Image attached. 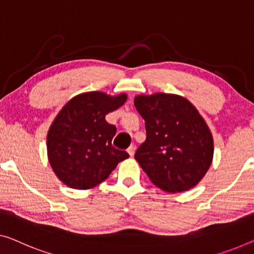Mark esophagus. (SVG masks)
I'll use <instances>...</instances> for the list:
<instances>
[{"mask_svg":"<svg viewBox=\"0 0 254 254\" xmlns=\"http://www.w3.org/2000/svg\"><path fill=\"white\" fill-rule=\"evenodd\" d=\"M127 153H128V155H130L131 157L133 156L134 153H135V147H134V145H131L130 147H128V148H127Z\"/></svg>","mask_w":254,"mask_h":254,"instance_id":"obj_1","label":"esophagus"}]
</instances>
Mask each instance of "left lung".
Instances as JSON below:
<instances>
[{
	"label": "left lung",
	"mask_w": 254,
	"mask_h": 254,
	"mask_svg": "<svg viewBox=\"0 0 254 254\" xmlns=\"http://www.w3.org/2000/svg\"><path fill=\"white\" fill-rule=\"evenodd\" d=\"M147 138L134 158L155 186L168 192L195 187L213 160V138L205 121L186 98L158 92L134 98Z\"/></svg>",
	"instance_id": "obj_1"
}]
</instances>
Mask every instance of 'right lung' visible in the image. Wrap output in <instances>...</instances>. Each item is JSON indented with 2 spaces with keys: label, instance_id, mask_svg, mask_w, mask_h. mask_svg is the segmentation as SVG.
I'll list each match as a JSON object with an SVG mask.
<instances>
[{
  "label": "right lung",
  "instance_id": "1",
  "mask_svg": "<svg viewBox=\"0 0 254 254\" xmlns=\"http://www.w3.org/2000/svg\"><path fill=\"white\" fill-rule=\"evenodd\" d=\"M127 99L126 93L84 92L71 98L56 116L47 135L48 158L56 176L66 186L96 187L128 157L127 151L112 146L116 127L105 120Z\"/></svg>",
  "mask_w": 254,
  "mask_h": 254
}]
</instances>
